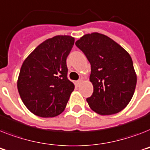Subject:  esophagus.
<instances>
[{"label":"esophagus","instance_id":"1","mask_svg":"<svg viewBox=\"0 0 150 150\" xmlns=\"http://www.w3.org/2000/svg\"><path fill=\"white\" fill-rule=\"evenodd\" d=\"M82 81H83V80H82V79H79V80H78V81H76V86H79L81 83H82Z\"/></svg>","mask_w":150,"mask_h":150}]
</instances>
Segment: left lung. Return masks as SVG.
Instances as JSON below:
<instances>
[{
  "label": "left lung",
  "instance_id": "obj_1",
  "mask_svg": "<svg viewBox=\"0 0 150 150\" xmlns=\"http://www.w3.org/2000/svg\"><path fill=\"white\" fill-rule=\"evenodd\" d=\"M75 45L91 64L93 93L86 99L90 108L103 115L125 109L137 81L129 54L110 38L97 32L85 35Z\"/></svg>",
  "mask_w": 150,
  "mask_h": 150
}]
</instances>
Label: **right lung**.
Returning a JSON list of instances; mask_svg holds the SVG:
<instances>
[{"label": "right lung", "instance_id": "obj_1", "mask_svg": "<svg viewBox=\"0 0 150 150\" xmlns=\"http://www.w3.org/2000/svg\"><path fill=\"white\" fill-rule=\"evenodd\" d=\"M74 43L71 36L57 35L40 44L24 61L17 85L21 100L33 114L54 117L65 109L75 88L67 77L66 64Z\"/></svg>", "mask_w": 150, "mask_h": 150}]
</instances>
